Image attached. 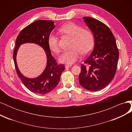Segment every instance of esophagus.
Masks as SVG:
<instances>
[{"label": "esophagus", "mask_w": 132, "mask_h": 132, "mask_svg": "<svg viewBox=\"0 0 132 132\" xmlns=\"http://www.w3.org/2000/svg\"><path fill=\"white\" fill-rule=\"evenodd\" d=\"M71 66V65H65V67L66 69H67V68H70Z\"/></svg>", "instance_id": "obj_1"}]
</instances>
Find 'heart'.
<instances>
[{"label": "heart", "mask_w": 132, "mask_h": 132, "mask_svg": "<svg viewBox=\"0 0 132 132\" xmlns=\"http://www.w3.org/2000/svg\"><path fill=\"white\" fill-rule=\"evenodd\" d=\"M59 32L72 38L71 48L72 49L63 52L59 60L60 62L71 65L80 58L81 54H88L93 49L95 43L94 36L91 31L84 30L82 27L73 22H68L59 29ZM48 45L51 51L59 52L58 37L54 34L50 35Z\"/></svg>", "instance_id": "b5f03b06"}]
</instances>
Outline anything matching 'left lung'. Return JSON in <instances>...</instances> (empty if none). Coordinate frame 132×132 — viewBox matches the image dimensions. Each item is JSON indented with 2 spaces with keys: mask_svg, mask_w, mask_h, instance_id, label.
<instances>
[{
  "mask_svg": "<svg viewBox=\"0 0 132 132\" xmlns=\"http://www.w3.org/2000/svg\"><path fill=\"white\" fill-rule=\"evenodd\" d=\"M82 18L94 34L95 46L84 64L81 65L79 81L84 88L96 91L105 88L113 79L119 52L115 38L109 27L91 17Z\"/></svg>",
  "mask_w": 132,
  "mask_h": 132,
  "instance_id": "obj_1",
  "label": "left lung"
}]
</instances>
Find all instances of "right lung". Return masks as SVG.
Wrapping results in <instances>:
<instances>
[{"instance_id":"add662e5","label":"right lung","mask_w":132,"mask_h":132,"mask_svg":"<svg viewBox=\"0 0 132 132\" xmlns=\"http://www.w3.org/2000/svg\"><path fill=\"white\" fill-rule=\"evenodd\" d=\"M55 27L54 22L39 20L25 27L18 36L13 54L14 64L18 77L27 88L35 94L45 95L49 93L57 86L63 71L65 70L63 64H58L52 55L48 45V38ZM32 43L41 46L45 50L47 56L45 69L38 77L29 78L23 76L19 70L16 62V54L22 44Z\"/></svg>"}]
</instances>
